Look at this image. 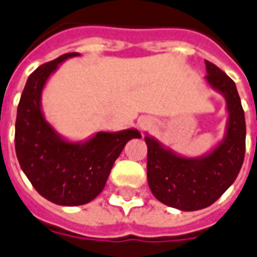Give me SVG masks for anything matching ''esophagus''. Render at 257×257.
I'll use <instances>...</instances> for the list:
<instances>
[{
    "instance_id": "obj_1",
    "label": "esophagus",
    "mask_w": 257,
    "mask_h": 257,
    "mask_svg": "<svg viewBox=\"0 0 257 257\" xmlns=\"http://www.w3.org/2000/svg\"><path fill=\"white\" fill-rule=\"evenodd\" d=\"M151 125H152V121L149 120V118H147V117H143V118L139 120V126H140V129H143V131L149 128Z\"/></svg>"
}]
</instances>
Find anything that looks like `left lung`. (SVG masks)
<instances>
[{
  "label": "left lung",
  "mask_w": 257,
  "mask_h": 257,
  "mask_svg": "<svg viewBox=\"0 0 257 257\" xmlns=\"http://www.w3.org/2000/svg\"><path fill=\"white\" fill-rule=\"evenodd\" d=\"M208 85L225 98L227 125L221 141L197 157L181 156L147 133V177L153 196L180 211H199L213 204L239 175L245 153V117L235 82L205 61Z\"/></svg>",
  "instance_id": "8db88e82"
}]
</instances>
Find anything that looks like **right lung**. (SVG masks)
I'll list each match as a JSON object with an SVG mask.
<instances>
[{"instance_id":"right-lung-1","label":"right lung","mask_w":257,"mask_h":257,"mask_svg":"<svg viewBox=\"0 0 257 257\" xmlns=\"http://www.w3.org/2000/svg\"><path fill=\"white\" fill-rule=\"evenodd\" d=\"M80 53H66L30 74L17 108L16 153L34 189L57 205L76 207L92 201L104 189L114 161L129 140L140 139L135 128L97 132L84 141H70L46 121L42 90L62 62Z\"/></svg>"}]
</instances>
